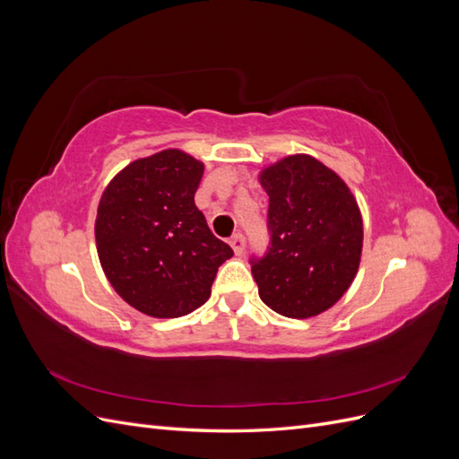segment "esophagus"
<instances>
[{
	"label": "esophagus",
	"instance_id": "1",
	"mask_svg": "<svg viewBox=\"0 0 459 459\" xmlns=\"http://www.w3.org/2000/svg\"><path fill=\"white\" fill-rule=\"evenodd\" d=\"M230 245H231V248H233V253H235V255H243V253H245V248H247V239H245V235H243V233H235V235H231Z\"/></svg>",
	"mask_w": 459,
	"mask_h": 459
}]
</instances>
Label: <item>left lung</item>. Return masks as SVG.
Returning a JSON list of instances; mask_svg holds the SVG:
<instances>
[{
    "label": "left lung",
    "mask_w": 459,
    "mask_h": 459,
    "mask_svg": "<svg viewBox=\"0 0 459 459\" xmlns=\"http://www.w3.org/2000/svg\"><path fill=\"white\" fill-rule=\"evenodd\" d=\"M270 243L253 256L262 302L287 317L331 308L351 287L362 255V216L342 179L308 155H293L260 174Z\"/></svg>",
    "instance_id": "1"
}]
</instances>
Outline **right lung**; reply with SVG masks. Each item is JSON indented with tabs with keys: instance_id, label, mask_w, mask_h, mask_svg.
<instances>
[{
	"instance_id": "obj_1",
	"label": "right lung",
	"mask_w": 459,
	"mask_h": 459,
	"mask_svg": "<svg viewBox=\"0 0 459 459\" xmlns=\"http://www.w3.org/2000/svg\"><path fill=\"white\" fill-rule=\"evenodd\" d=\"M203 170L184 151L166 149L128 164L103 191L97 255L117 293L147 316L203 307L221 262L233 256L195 206Z\"/></svg>"
}]
</instances>
